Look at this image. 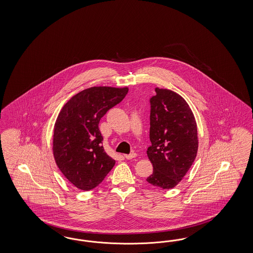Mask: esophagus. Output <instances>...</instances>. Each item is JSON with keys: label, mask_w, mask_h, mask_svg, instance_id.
I'll return each instance as SVG.
<instances>
[{"label": "esophagus", "mask_w": 253, "mask_h": 253, "mask_svg": "<svg viewBox=\"0 0 253 253\" xmlns=\"http://www.w3.org/2000/svg\"><path fill=\"white\" fill-rule=\"evenodd\" d=\"M136 156H137V154L135 153V152H132V153L128 154V155H124L125 159H127V160H131V159L135 158Z\"/></svg>", "instance_id": "obj_1"}]
</instances>
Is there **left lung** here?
<instances>
[{
	"instance_id": "left-lung-1",
	"label": "left lung",
	"mask_w": 253,
	"mask_h": 253,
	"mask_svg": "<svg viewBox=\"0 0 253 253\" xmlns=\"http://www.w3.org/2000/svg\"><path fill=\"white\" fill-rule=\"evenodd\" d=\"M150 102L151 146L147 156L153 173L146 181L170 189L184 178L196 159L199 140L195 117L185 100L167 89H155Z\"/></svg>"
}]
</instances>
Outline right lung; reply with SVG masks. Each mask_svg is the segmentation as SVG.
I'll use <instances>...</instances> for the list:
<instances>
[{"mask_svg":"<svg viewBox=\"0 0 253 253\" xmlns=\"http://www.w3.org/2000/svg\"><path fill=\"white\" fill-rule=\"evenodd\" d=\"M128 88L91 87L63 107L54 124V157L62 173L77 188L88 191L103 182L115 165L103 147L98 124L123 101Z\"/></svg>","mask_w":253,"mask_h":253,"instance_id":"right-lung-1","label":"right lung"}]
</instances>
